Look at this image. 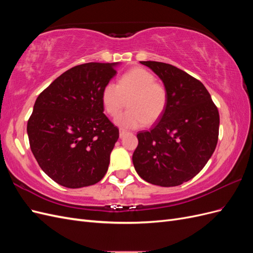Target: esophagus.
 I'll list each match as a JSON object with an SVG mask.
<instances>
[{
    "instance_id": "esophagus-1",
    "label": "esophagus",
    "mask_w": 253,
    "mask_h": 253,
    "mask_svg": "<svg viewBox=\"0 0 253 253\" xmlns=\"http://www.w3.org/2000/svg\"><path fill=\"white\" fill-rule=\"evenodd\" d=\"M126 133H127V132L126 131V129L120 128V129H119V136H120V138H122V137H124Z\"/></svg>"
}]
</instances>
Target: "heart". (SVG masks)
Returning a JSON list of instances; mask_svg holds the SVG:
<instances>
[{
	"label": "heart",
	"instance_id": "heart-1",
	"mask_svg": "<svg viewBox=\"0 0 253 253\" xmlns=\"http://www.w3.org/2000/svg\"><path fill=\"white\" fill-rule=\"evenodd\" d=\"M128 111L120 114L116 124L126 128L153 125L164 115L168 105V89L155 81V76L143 67H135L120 77L118 84L106 83L101 91L105 112L114 117L121 111L126 99Z\"/></svg>",
	"mask_w": 253,
	"mask_h": 253
}]
</instances>
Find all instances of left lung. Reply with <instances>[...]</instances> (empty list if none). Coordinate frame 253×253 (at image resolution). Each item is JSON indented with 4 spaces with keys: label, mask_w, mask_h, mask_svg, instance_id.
Here are the masks:
<instances>
[{
    "label": "left lung",
    "mask_w": 253,
    "mask_h": 253,
    "mask_svg": "<svg viewBox=\"0 0 253 253\" xmlns=\"http://www.w3.org/2000/svg\"><path fill=\"white\" fill-rule=\"evenodd\" d=\"M163 80L167 109L150 131L137 134L136 172L152 185L175 187L208 163L218 140L219 114L204 84L176 66L140 61Z\"/></svg>",
    "instance_id": "left-lung-1"
}]
</instances>
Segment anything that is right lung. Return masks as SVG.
I'll use <instances>...</instances> for the list:
<instances>
[{"label":"right lung","instance_id":"right-lung-1","mask_svg":"<svg viewBox=\"0 0 253 253\" xmlns=\"http://www.w3.org/2000/svg\"><path fill=\"white\" fill-rule=\"evenodd\" d=\"M117 63L72 67L38 96L27 122L35 158L59 185L77 189L100 181L119 129L103 114L101 91Z\"/></svg>","mask_w":253,"mask_h":253}]
</instances>
